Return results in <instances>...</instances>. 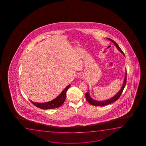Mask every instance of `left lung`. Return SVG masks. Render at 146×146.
<instances>
[{"label": "left lung", "mask_w": 146, "mask_h": 146, "mask_svg": "<svg viewBox=\"0 0 146 146\" xmlns=\"http://www.w3.org/2000/svg\"><path fill=\"white\" fill-rule=\"evenodd\" d=\"M109 40L111 41L113 43H114L115 45L116 46V47L117 48L118 50L120 51V52L123 53V54L125 56L124 52H123V51L121 50V49L120 48V47L119 46L117 43L116 42H115L114 40H112L110 38H108ZM126 82H127V71H126V74H125V79H124V82H123V84L122 85V88L120 89V91H119L118 93H117L116 95H115L114 97H113L112 98H111L110 99L106 100V101H96V100H93L91 96L89 95V92H87L85 94V97H86V100H87L90 104H91L92 105L94 106H105V105H107L109 104H111L113 102H115L116 101L118 100L119 98H120L121 95L122 94L123 91L124 90L125 87L126 86Z\"/></svg>", "instance_id": "left-lung-1"}]
</instances>
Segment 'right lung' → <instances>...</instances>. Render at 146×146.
<instances>
[{
    "label": "right lung",
    "mask_w": 146,
    "mask_h": 146,
    "mask_svg": "<svg viewBox=\"0 0 146 146\" xmlns=\"http://www.w3.org/2000/svg\"><path fill=\"white\" fill-rule=\"evenodd\" d=\"M70 85L69 84L62 91L61 94L57 98L49 102H46V103H35L31 101H30L35 106L41 109L46 110V109H51L58 108L60 106H62V104L64 103L66 98V92L67 91L69 88L70 87Z\"/></svg>",
    "instance_id": "add662e5"
}]
</instances>
